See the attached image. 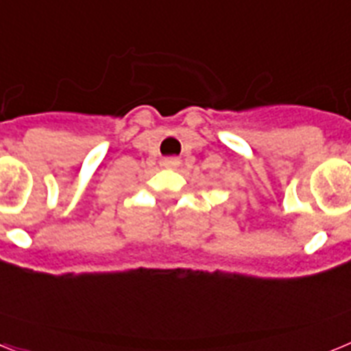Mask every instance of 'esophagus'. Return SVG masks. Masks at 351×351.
Returning <instances> with one entry per match:
<instances>
[{"label":"esophagus","mask_w":351,"mask_h":351,"mask_svg":"<svg viewBox=\"0 0 351 351\" xmlns=\"http://www.w3.org/2000/svg\"><path fill=\"white\" fill-rule=\"evenodd\" d=\"M178 165H179L178 158H165V160H163V167H167V169H176Z\"/></svg>","instance_id":"1"}]
</instances>
